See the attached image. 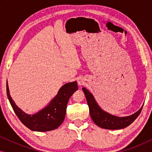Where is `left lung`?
Listing matches in <instances>:
<instances>
[{"label":"left lung","mask_w":152,"mask_h":152,"mask_svg":"<svg viewBox=\"0 0 152 152\" xmlns=\"http://www.w3.org/2000/svg\"><path fill=\"white\" fill-rule=\"evenodd\" d=\"M89 107V113L93 121L99 127L105 129H121L130 125L138 118L142 107L136 113L125 117H118L104 111L98 105L92 93L86 88H82Z\"/></svg>","instance_id":"left-lung-1"}]
</instances>
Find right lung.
Returning <instances> with one entry per match:
<instances>
[{"label":"right lung","instance_id":"1","mask_svg":"<svg viewBox=\"0 0 152 152\" xmlns=\"http://www.w3.org/2000/svg\"><path fill=\"white\" fill-rule=\"evenodd\" d=\"M7 95L14 113L20 122L34 132H49L59 127L66 116L68 102L71 95L78 90L77 83L68 82L62 86L57 94L46 107L37 113L28 114L18 108L10 96L7 81Z\"/></svg>","mask_w":152,"mask_h":152}]
</instances>
